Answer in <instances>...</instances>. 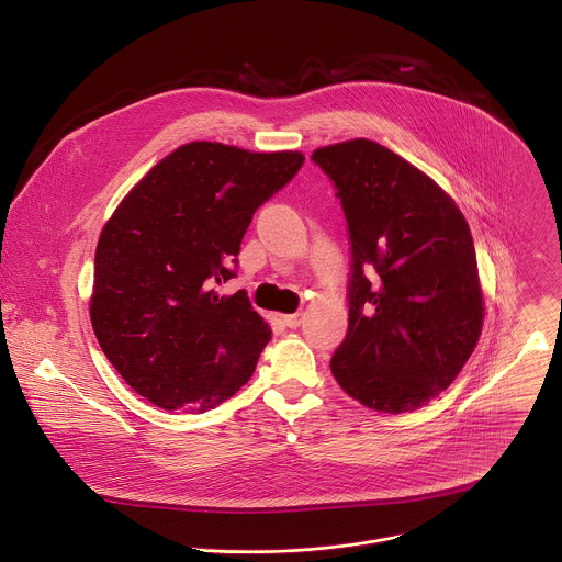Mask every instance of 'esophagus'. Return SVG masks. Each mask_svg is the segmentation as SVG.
<instances>
[{
  "label": "esophagus",
  "mask_w": 562,
  "mask_h": 562,
  "mask_svg": "<svg viewBox=\"0 0 562 562\" xmlns=\"http://www.w3.org/2000/svg\"><path fill=\"white\" fill-rule=\"evenodd\" d=\"M302 313H293V315H284L282 317V322L289 326V328H300V324H302Z\"/></svg>",
  "instance_id": "esophagus-1"
}]
</instances>
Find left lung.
<instances>
[{
  "mask_svg": "<svg viewBox=\"0 0 562 562\" xmlns=\"http://www.w3.org/2000/svg\"><path fill=\"white\" fill-rule=\"evenodd\" d=\"M349 243V326L330 369L380 413L417 411L446 391L477 345L484 297L473 238L448 193L369 138L319 147Z\"/></svg>",
  "mask_w": 562,
  "mask_h": 562,
  "instance_id": "1",
  "label": "left lung"
}]
</instances>
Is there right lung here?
I'll return each mask as SVG.
<instances>
[{
    "label": "right lung",
    "instance_id": "1",
    "mask_svg": "<svg viewBox=\"0 0 562 562\" xmlns=\"http://www.w3.org/2000/svg\"><path fill=\"white\" fill-rule=\"evenodd\" d=\"M300 151L193 140L123 198L95 249L91 324L119 375L165 411H209L254 373L271 338L247 293L220 295L254 213Z\"/></svg>",
    "mask_w": 562,
    "mask_h": 562
}]
</instances>
